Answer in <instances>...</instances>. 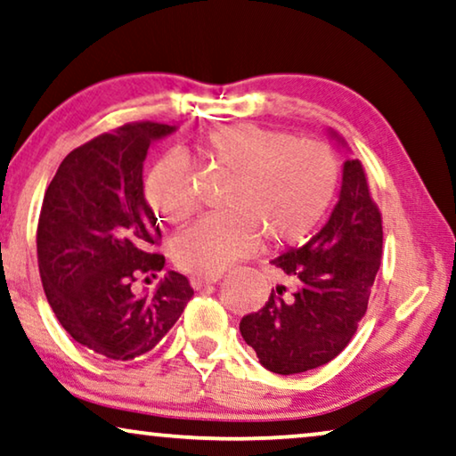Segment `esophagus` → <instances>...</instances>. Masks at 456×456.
<instances>
[{
    "label": "esophagus",
    "mask_w": 456,
    "mask_h": 456,
    "mask_svg": "<svg viewBox=\"0 0 456 456\" xmlns=\"http://www.w3.org/2000/svg\"><path fill=\"white\" fill-rule=\"evenodd\" d=\"M220 277H222V273H216V275H206V277H201V275H195L193 280H191V283H193V288H195V289H206V288H209V286H214L216 281H220Z\"/></svg>",
    "instance_id": "esophagus-1"
}]
</instances>
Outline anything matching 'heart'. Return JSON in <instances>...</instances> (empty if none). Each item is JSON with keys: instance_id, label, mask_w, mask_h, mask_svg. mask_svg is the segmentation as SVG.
Returning a JSON list of instances; mask_svg holds the SVG:
<instances>
[{"instance_id": "1", "label": "heart", "mask_w": 456, "mask_h": 456, "mask_svg": "<svg viewBox=\"0 0 456 456\" xmlns=\"http://www.w3.org/2000/svg\"><path fill=\"white\" fill-rule=\"evenodd\" d=\"M209 167L228 176L217 214L197 222L173 242L184 272L216 275L253 255L261 239L272 247L302 244L319 226L339 184L338 158L319 142L250 123L224 125L201 143ZM154 214L173 226L197 209L187 158L167 154L146 179Z\"/></svg>"}]
</instances>
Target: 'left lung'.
<instances>
[{"label": "left lung", "mask_w": 456, "mask_h": 456, "mask_svg": "<svg viewBox=\"0 0 456 456\" xmlns=\"http://www.w3.org/2000/svg\"><path fill=\"white\" fill-rule=\"evenodd\" d=\"M382 256V216L360 160L343 164L339 201L302 248L275 256L286 277L244 314L242 339L275 374H300L339 355L364 319Z\"/></svg>", "instance_id": "1"}]
</instances>
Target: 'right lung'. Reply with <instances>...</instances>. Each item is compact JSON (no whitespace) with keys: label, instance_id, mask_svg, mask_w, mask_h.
I'll list each match as a JSON object with an SVG mask.
<instances>
[{"label":"right lung","instance_id":"obj_1","mask_svg":"<svg viewBox=\"0 0 456 456\" xmlns=\"http://www.w3.org/2000/svg\"><path fill=\"white\" fill-rule=\"evenodd\" d=\"M175 127L127 123L76 148L45 191L37 228L38 272L65 331L110 360L140 358L179 321L193 288L168 272L154 294H135L164 267L158 217L143 197V160Z\"/></svg>","mask_w":456,"mask_h":456}]
</instances>
